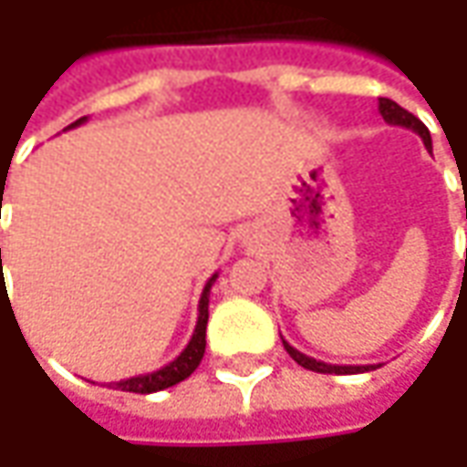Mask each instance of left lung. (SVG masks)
I'll use <instances>...</instances> for the list:
<instances>
[{
  "instance_id": "left-lung-1",
  "label": "left lung",
  "mask_w": 467,
  "mask_h": 467,
  "mask_svg": "<svg viewBox=\"0 0 467 467\" xmlns=\"http://www.w3.org/2000/svg\"><path fill=\"white\" fill-rule=\"evenodd\" d=\"M379 114L385 119L387 124H392V127H405V130H413L416 135L421 137L423 145L431 150V135H429V130H426V124H423L421 119H416L410 111H405L403 106H398L395 100L389 99H379ZM467 215V210H465ZM283 346L288 350V356L296 361L298 367L309 368V371H319V374H361V371H371V368H377L374 364L371 367H337V364H325V361H317L312 356H306V353H301L296 350L288 340H283Z\"/></svg>"
}]
</instances>
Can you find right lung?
Returning <instances> with one entry per match:
<instances>
[{
    "mask_svg": "<svg viewBox=\"0 0 467 467\" xmlns=\"http://www.w3.org/2000/svg\"><path fill=\"white\" fill-rule=\"evenodd\" d=\"M88 117L78 119V121H72L67 130H75V127H80L85 124ZM0 260H2V249H0ZM218 278V273H213V278L207 280L205 288H202V296H200V306H197V325H194V332H192V337H189L187 348L182 350L171 364L166 367L155 368L150 374H140V377H130V379H121L117 382V389H124V392H140V395H150V392H158V389H166V387L179 385V382H184L189 374L194 371V368L200 367V361H202V356H205V330H207V304H210V288H213V283Z\"/></svg>",
    "mask_w": 467,
    "mask_h": 467,
    "instance_id": "right-lung-1",
    "label": "right lung"
}]
</instances>
